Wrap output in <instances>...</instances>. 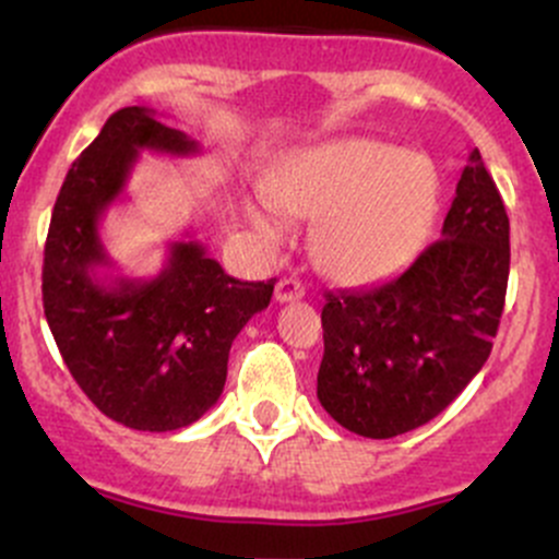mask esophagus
Instances as JSON below:
<instances>
[{"label":"esophagus","instance_id":"1","mask_svg":"<svg viewBox=\"0 0 559 559\" xmlns=\"http://www.w3.org/2000/svg\"><path fill=\"white\" fill-rule=\"evenodd\" d=\"M306 295L302 284L297 278H281L275 284V302H295Z\"/></svg>","mask_w":559,"mask_h":559}]
</instances>
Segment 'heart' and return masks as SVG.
Masks as SVG:
<instances>
[{
    "label": "heart",
    "instance_id": "heart-1",
    "mask_svg": "<svg viewBox=\"0 0 559 559\" xmlns=\"http://www.w3.org/2000/svg\"><path fill=\"white\" fill-rule=\"evenodd\" d=\"M270 202L246 216L264 243L289 235L287 216L313 218L311 251L324 273L373 281L421 246L438 211L441 180L427 156L392 143L343 138L311 145L264 180Z\"/></svg>",
    "mask_w": 559,
    "mask_h": 559
}]
</instances>
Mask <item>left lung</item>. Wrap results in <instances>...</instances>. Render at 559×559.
I'll return each instance as SVG.
<instances>
[{
    "label": "left lung",
    "mask_w": 559,
    "mask_h": 559,
    "mask_svg": "<svg viewBox=\"0 0 559 559\" xmlns=\"http://www.w3.org/2000/svg\"><path fill=\"white\" fill-rule=\"evenodd\" d=\"M509 264L503 197L473 151L436 243L384 284L326 295L316 379L326 414L365 438L436 419L492 352Z\"/></svg>",
    "instance_id": "8db88e82"
}]
</instances>
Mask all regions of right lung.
<instances>
[{
  "instance_id": "1",
  "label": "right lung",
  "mask_w": 559,
  "mask_h": 559,
  "mask_svg": "<svg viewBox=\"0 0 559 559\" xmlns=\"http://www.w3.org/2000/svg\"><path fill=\"white\" fill-rule=\"evenodd\" d=\"M140 151L200 154L148 107H121L72 162L50 216L43 306L72 379L112 421L143 432L189 427L222 397L229 348L264 311L275 278L238 281L197 240H175L154 278L112 267L99 235Z\"/></svg>"
}]
</instances>
